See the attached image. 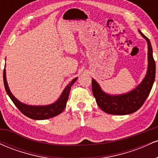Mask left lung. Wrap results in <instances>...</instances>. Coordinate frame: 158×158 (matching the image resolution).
<instances>
[{"label":"left lung","mask_w":158,"mask_h":158,"mask_svg":"<svg viewBox=\"0 0 158 158\" xmlns=\"http://www.w3.org/2000/svg\"><path fill=\"white\" fill-rule=\"evenodd\" d=\"M148 44V69L143 80L135 89L121 95H109L101 89L98 83L92 79V91L96 102L103 111L109 114L126 115L137 111L149 95L155 79L156 65L149 39L139 30Z\"/></svg>","instance_id":"left-lung-1"}]
</instances>
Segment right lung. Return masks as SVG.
Masks as SVG:
<instances>
[{
    "instance_id": "right-lung-1",
    "label": "right lung",
    "mask_w": 158,
    "mask_h": 158,
    "mask_svg": "<svg viewBox=\"0 0 158 158\" xmlns=\"http://www.w3.org/2000/svg\"><path fill=\"white\" fill-rule=\"evenodd\" d=\"M77 78H75L67 85L66 88L63 90L60 97L56 102L48 105V106H28V105L23 104V103L18 100L11 93L6 81L5 68L3 70V83H4V87L7 94L12 99L14 104L15 105V106L20 110V111L23 114H24L25 116H27V117L32 119H50L60 114L66 107L70 88H71L72 85L74 84V82L77 81Z\"/></svg>"
}]
</instances>
